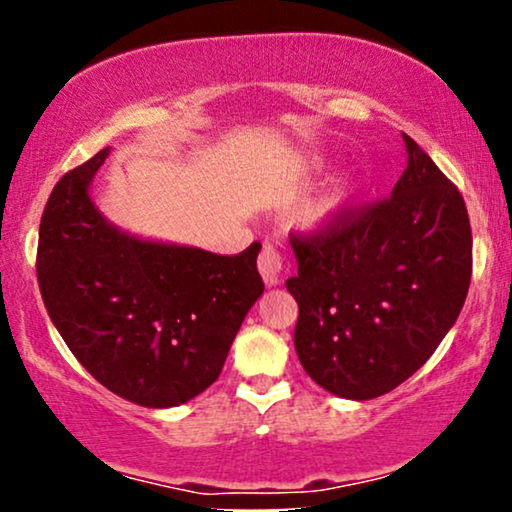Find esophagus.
<instances>
[{"instance_id":"1","label":"esophagus","mask_w":512,"mask_h":512,"mask_svg":"<svg viewBox=\"0 0 512 512\" xmlns=\"http://www.w3.org/2000/svg\"><path fill=\"white\" fill-rule=\"evenodd\" d=\"M258 270H261V275H263L265 284H268V286L282 284L286 265H284V256L279 254L277 247H272V244H265L261 256H258Z\"/></svg>"}]
</instances>
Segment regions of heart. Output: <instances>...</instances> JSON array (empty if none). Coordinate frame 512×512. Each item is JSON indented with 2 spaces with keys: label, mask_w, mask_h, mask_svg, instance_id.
<instances>
[{
  "label": "heart",
  "mask_w": 512,
  "mask_h": 512,
  "mask_svg": "<svg viewBox=\"0 0 512 512\" xmlns=\"http://www.w3.org/2000/svg\"><path fill=\"white\" fill-rule=\"evenodd\" d=\"M349 195H352V188H349L347 184H335L331 191H328L324 198L314 205V209L310 212V221L317 223V226L333 221L335 216H338L342 209L347 207Z\"/></svg>",
  "instance_id": "1"
}]
</instances>
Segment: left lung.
Here are the masks:
<instances>
[{
  "label": "left lung",
  "instance_id": "8db88e82",
  "mask_svg": "<svg viewBox=\"0 0 512 512\" xmlns=\"http://www.w3.org/2000/svg\"><path fill=\"white\" fill-rule=\"evenodd\" d=\"M408 167L389 198L345 207L291 235L298 359L319 387L368 401L429 361L464 307L473 272L466 202L403 135Z\"/></svg>",
  "mask_w": 512,
  "mask_h": 512
}]
</instances>
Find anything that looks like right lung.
Listing matches in <instances>:
<instances>
[{"label": "right lung", "instance_id": "1", "mask_svg": "<svg viewBox=\"0 0 512 512\" xmlns=\"http://www.w3.org/2000/svg\"><path fill=\"white\" fill-rule=\"evenodd\" d=\"M95 153L55 184L39 226L37 279L48 317L83 368L144 408L191 401L221 375L237 331L261 298L256 256L132 237L104 219L90 181Z\"/></svg>", "mask_w": 512, "mask_h": 512}]
</instances>
